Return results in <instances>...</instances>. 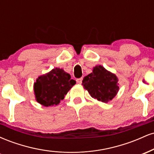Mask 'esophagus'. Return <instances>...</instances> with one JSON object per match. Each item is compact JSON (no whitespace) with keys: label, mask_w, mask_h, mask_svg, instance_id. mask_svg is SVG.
<instances>
[{"label":"esophagus","mask_w":154,"mask_h":154,"mask_svg":"<svg viewBox=\"0 0 154 154\" xmlns=\"http://www.w3.org/2000/svg\"><path fill=\"white\" fill-rule=\"evenodd\" d=\"M76 81H77V84H82V78H78V79H76Z\"/></svg>","instance_id":"1"}]
</instances>
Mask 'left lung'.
Listing matches in <instances>:
<instances>
[{
	"instance_id": "1",
	"label": "left lung",
	"mask_w": 154,
	"mask_h": 154,
	"mask_svg": "<svg viewBox=\"0 0 154 154\" xmlns=\"http://www.w3.org/2000/svg\"><path fill=\"white\" fill-rule=\"evenodd\" d=\"M82 85L92 98L103 103L112 100L119 89L117 77L101 65L95 66L93 72L84 77Z\"/></svg>"
}]
</instances>
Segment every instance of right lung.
<instances>
[{
    "label": "right lung",
    "mask_w": 154,
    "mask_h": 154,
    "mask_svg": "<svg viewBox=\"0 0 154 154\" xmlns=\"http://www.w3.org/2000/svg\"><path fill=\"white\" fill-rule=\"evenodd\" d=\"M76 84L69 74L62 69L55 68L41 75L34 83L36 100L44 106L58 105L68 91Z\"/></svg>",
    "instance_id": "1"
}]
</instances>
